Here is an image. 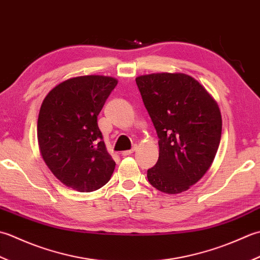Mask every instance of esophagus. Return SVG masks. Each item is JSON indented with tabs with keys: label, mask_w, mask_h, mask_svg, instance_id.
Instances as JSON below:
<instances>
[{
	"label": "esophagus",
	"mask_w": 260,
	"mask_h": 260,
	"mask_svg": "<svg viewBox=\"0 0 260 260\" xmlns=\"http://www.w3.org/2000/svg\"><path fill=\"white\" fill-rule=\"evenodd\" d=\"M136 149H137V146H134V147H132V149H130V150H124V151L121 152V155H122V156H129V155H131V153L134 152Z\"/></svg>",
	"instance_id": "obj_1"
}]
</instances>
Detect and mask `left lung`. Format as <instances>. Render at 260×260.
I'll list each match as a JSON object with an SVG mask.
<instances>
[{
  "label": "left lung",
  "mask_w": 260,
  "mask_h": 260,
  "mask_svg": "<svg viewBox=\"0 0 260 260\" xmlns=\"http://www.w3.org/2000/svg\"><path fill=\"white\" fill-rule=\"evenodd\" d=\"M136 83L159 139V157L147 171L148 182L164 193H182L204 176L218 151V104L186 74H150Z\"/></svg>",
  "instance_id": "obj_1"
}]
</instances>
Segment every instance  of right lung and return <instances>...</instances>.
<instances>
[{
    "mask_svg": "<svg viewBox=\"0 0 260 260\" xmlns=\"http://www.w3.org/2000/svg\"><path fill=\"white\" fill-rule=\"evenodd\" d=\"M118 84L113 77L70 78L54 87L40 108L37 135L52 174L78 192H93L112 176L115 162L98 125V115Z\"/></svg>",
    "mask_w": 260,
    "mask_h": 260,
    "instance_id": "add662e5",
    "label": "right lung"
}]
</instances>
